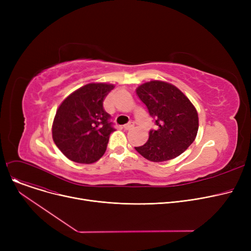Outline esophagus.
Here are the masks:
<instances>
[{
    "mask_svg": "<svg viewBox=\"0 0 251 251\" xmlns=\"http://www.w3.org/2000/svg\"><path fill=\"white\" fill-rule=\"evenodd\" d=\"M133 127H134V124H133V123H128V124L124 125V128H125L126 130H130V129H132Z\"/></svg>",
    "mask_w": 251,
    "mask_h": 251,
    "instance_id": "obj_1",
    "label": "esophagus"
}]
</instances>
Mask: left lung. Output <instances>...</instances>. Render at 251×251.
I'll use <instances>...</instances> for the list:
<instances>
[{
	"label": "left lung",
	"instance_id": "1",
	"mask_svg": "<svg viewBox=\"0 0 251 251\" xmlns=\"http://www.w3.org/2000/svg\"><path fill=\"white\" fill-rule=\"evenodd\" d=\"M136 94L154 119L147 143L135 150L147 160L165 162L175 159L194 141L199 115L189 99L173 84L153 80L137 87Z\"/></svg>",
	"mask_w": 251,
	"mask_h": 251
}]
</instances>
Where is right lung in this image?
I'll list each match as a JSON object with an SVG mask.
<instances>
[{
	"label": "right lung",
	"instance_id": "obj_1",
	"mask_svg": "<svg viewBox=\"0 0 251 251\" xmlns=\"http://www.w3.org/2000/svg\"><path fill=\"white\" fill-rule=\"evenodd\" d=\"M113 88V84L88 83L60 104L52 122V139L69 160L91 164L103 155L115 128L102 103Z\"/></svg>",
	"mask_w": 251,
	"mask_h": 251
}]
</instances>
